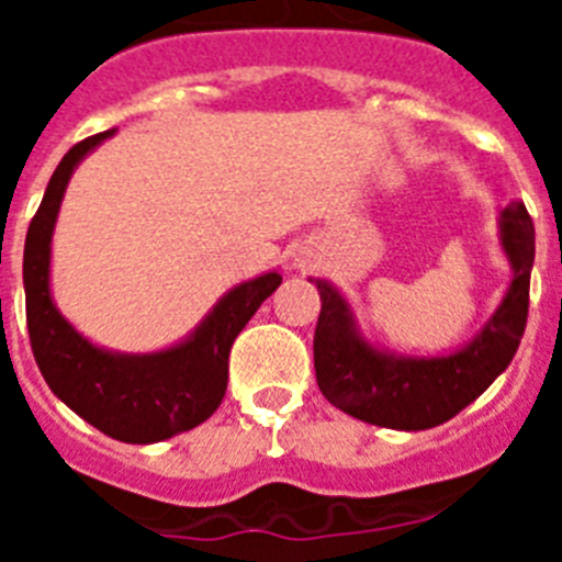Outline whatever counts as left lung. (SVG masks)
Instances as JSON below:
<instances>
[{
    "label": "left lung",
    "instance_id": "obj_1",
    "mask_svg": "<svg viewBox=\"0 0 562 562\" xmlns=\"http://www.w3.org/2000/svg\"><path fill=\"white\" fill-rule=\"evenodd\" d=\"M501 245L513 284L470 346L448 357H394L371 349L355 331L349 304L326 281L315 326V376L326 400L355 419L394 430H428L479 400L513 362L529 315L535 225L524 202L501 213Z\"/></svg>",
    "mask_w": 562,
    "mask_h": 562
}]
</instances>
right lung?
Returning <instances> with one entry per match:
<instances>
[{
	"mask_svg": "<svg viewBox=\"0 0 562 562\" xmlns=\"http://www.w3.org/2000/svg\"><path fill=\"white\" fill-rule=\"evenodd\" d=\"M112 132L92 134L64 154L27 227L24 295L30 349L49 391L81 419L126 445H151L196 428L220 408L233 340L278 290L281 276L267 272L231 290L186 342L157 355H109L83 340L49 297V238L69 173Z\"/></svg>",
	"mask_w": 562,
	"mask_h": 562,
	"instance_id": "add662e5",
	"label": "right lung"
}]
</instances>
